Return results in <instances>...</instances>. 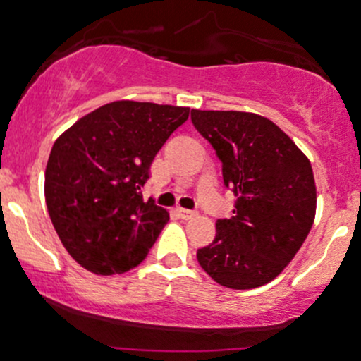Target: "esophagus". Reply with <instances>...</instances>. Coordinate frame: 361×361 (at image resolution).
I'll return each instance as SVG.
<instances>
[{"label":"esophagus","instance_id":"obj_1","mask_svg":"<svg viewBox=\"0 0 361 361\" xmlns=\"http://www.w3.org/2000/svg\"><path fill=\"white\" fill-rule=\"evenodd\" d=\"M177 214H179V217L184 219V221H191V219H195L196 215H198V212L188 210V208H177Z\"/></svg>","mask_w":361,"mask_h":361}]
</instances>
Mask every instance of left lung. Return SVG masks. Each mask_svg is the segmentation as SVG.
<instances>
[{
    "instance_id": "1",
    "label": "left lung",
    "mask_w": 361,
    "mask_h": 361,
    "mask_svg": "<svg viewBox=\"0 0 361 361\" xmlns=\"http://www.w3.org/2000/svg\"><path fill=\"white\" fill-rule=\"evenodd\" d=\"M192 125L222 161L236 192L229 219L196 259L219 285L248 290L269 283L302 247L317 214L307 156L273 121L245 111H191Z\"/></svg>"
}]
</instances>
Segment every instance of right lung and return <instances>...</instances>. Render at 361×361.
<instances>
[{
  "label": "right lung",
  "instance_id": "right-lung-1",
  "mask_svg": "<svg viewBox=\"0 0 361 361\" xmlns=\"http://www.w3.org/2000/svg\"><path fill=\"white\" fill-rule=\"evenodd\" d=\"M188 116L189 107L114 100L55 140L44 198L62 245L81 267L107 276L146 259L170 215L139 191L156 153Z\"/></svg>",
  "mask_w": 361,
  "mask_h": 361
}]
</instances>
